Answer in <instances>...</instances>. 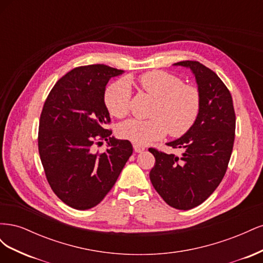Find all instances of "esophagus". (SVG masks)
<instances>
[{
    "label": "esophagus",
    "mask_w": 263,
    "mask_h": 263,
    "mask_svg": "<svg viewBox=\"0 0 263 263\" xmlns=\"http://www.w3.org/2000/svg\"><path fill=\"white\" fill-rule=\"evenodd\" d=\"M133 147H134L135 153H142V151L145 150L144 146H140V145H137V144H134Z\"/></svg>",
    "instance_id": "obj_1"
}]
</instances>
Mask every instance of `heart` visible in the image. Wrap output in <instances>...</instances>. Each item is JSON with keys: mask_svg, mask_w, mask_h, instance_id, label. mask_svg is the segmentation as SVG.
Returning <instances> with one entry per match:
<instances>
[{"mask_svg": "<svg viewBox=\"0 0 263 263\" xmlns=\"http://www.w3.org/2000/svg\"><path fill=\"white\" fill-rule=\"evenodd\" d=\"M133 83L156 99L157 104L151 113L153 118H132L119 125V137L137 145H148L168 132L178 137L192 127L200 112V93L195 87L183 84L180 78L164 71H149L139 76L136 81L127 79L110 85L104 95L110 115L122 118L129 112Z\"/></svg>", "mask_w": 263, "mask_h": 263, "instance_id": "heart-1", "label": "heart"}]
</instances>
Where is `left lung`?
Listing matches in <instances>:
<instances>
[{"instance_id": "1", "label": "left lung", "mask_w": 263, "mask_h": 263, "mask_svg": "<svg viewBox=\"0 0 263 263\" xmlns=\"http://www.w3.org/2000/svg\"><path fill=\"white\" fill-rule=\"evenodd\" d=\"M173 66L193 73L201 99L200 112L183 136L166 142L183 149L181 156L149 148L156 158L149 178L166 204L186 211L202 204L224 178L234 146L236 116L232 95L214 71L190 60Z\"/></svg>"}]
</instances>
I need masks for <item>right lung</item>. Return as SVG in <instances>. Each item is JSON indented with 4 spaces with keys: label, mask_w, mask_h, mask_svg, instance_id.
Here are the masks:
<instances>
[{
    "label": "right lung",
    "mask_w": 263,
    "mask_h": 263,
    "mask_svg": "<svg viewBox=\"0 0 263 263\" xmlns=\"http://www.w3.org/2000/svg\"><path fill=\"white\" fill-rule=\"evenodd\" d=\"M123 70L90 65L59 79L47 98L39 121L38 150L47 180L60 200L76 210L97 206L115 184L133 154L128 140L104 128L109 79ZM98 136L108 141L103 154L91 149Z\"/></svg>",
    "instance_id": "add662e5"
}]
</instances>
